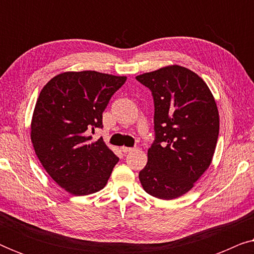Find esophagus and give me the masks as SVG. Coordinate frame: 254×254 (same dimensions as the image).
Wrapping results in <instances>:
<instances>
[{"label": "esophagus", "instance_id": "34e87169", "mask_svg": "<svg viewBox=\"0 0 254 254\" xmlns=\"http://www.w3.org/2000/svg\"><path fill=\"white\" fill-rule=\"evenodd\" d=\"M120 149H121V151L125 152V154H127V152H130V151L134 150L133 148H128V147H121Z\"/></svg>", "mask_w": 254, "mask_h": 254}]
</instances>
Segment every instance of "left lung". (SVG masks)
<instances>
[{"label": "left lung", "instance_id": "obj_1", "mask_svg": "<svg viewBox=\"0 0 254 254\" xmlns=\"http://www.w3.org/2000/svg\"><path fill=\"white\" fill-rule=\"evenodd\" d=\"M136 79L154 96L156 133L138 178L150 195L176 199L193 189L213 161L220 131L216 102L199 75L178 64Z\"/></svg>", "mask_w": 254, "mask_h": 254}]
</instances>
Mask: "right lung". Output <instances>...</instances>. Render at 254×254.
Returning <instances> with one entry per match:
<instances>
[{"instance_id":"obj_1","label":"right lung","mask_w":254,"mask_h":254,"mask_svg":"<svg viewBox=\"0 0 254 254\" xmlns=\"http://www.w3.org/2000/svg\"><path fill=\"white\" fill-rule=\"evenodd\" d=\"M126 76L95 70L61 72L41 89L31 120V142L41 165L72 195L103 190L119 161L102 137L103 112Z\"/></svg>"}]
</instances>
